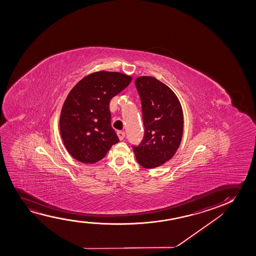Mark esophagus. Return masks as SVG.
Wrapping results in <instances>:
<instances>
[{
    "instance_id": "esophagus-1",
    "label": "esophagus",
    "mask_w": 256,
    "mask_h": 256,
    "mask_svg": "<svg viewBox=\"0 0 256 256\" xmlns=\"http://www.w3.org/2000/svg\"><path fill=\"white\" fill-rule=\"evenodd\" d=\"M117 136L119 137L120 140H122L124 139V137H125V132L124 131H118L117 132Z\"/></svg>"
}]
</instances>
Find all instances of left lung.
<instances>
[{"mask_svg": "<svg viewBox=\"0 0 256 256\" xmlns=\"http://www.w3.org/2000/svg\"><path fill=\"white\" fill-rule=\"evenodd\" d=\"M134 83L142 100L145 134L134 152L142 167L156 168L170 160L181 144L182 106L175 92L154 77L140 76Z\"/></svg>", "mask_w": 256, "mask_h": 256, "instance_id": "8db88e82", "label": "left lung"}]
</instances>
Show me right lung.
<instances>
[{"instance_id": "right-lung-1", "label": "right lung", "mask_w": 256, "mask_h": 256, "mask_svg": "<svg viewBox=\"0 0 256 256\" xmlns=\"http://www.w3.org/2000/svg\"><path fill=\"white\" fill-rule=\"evenodd\" d=\"M131 80L126 74L98 70L70 90L61 109L60 128L64 145L74 159L95 164L119 142L111 126L109 103Z\"/></svg>"}]
</instances>
